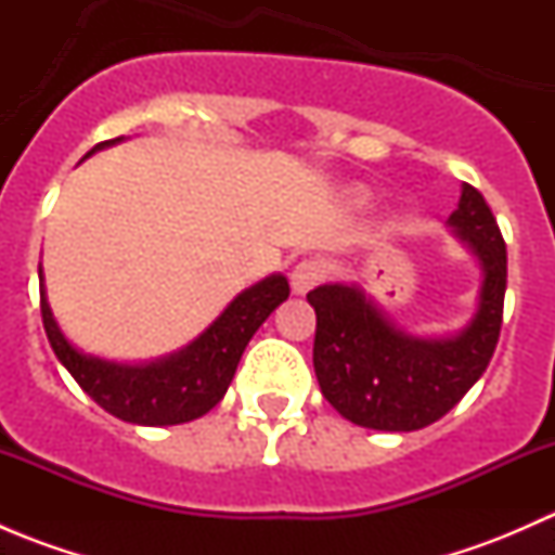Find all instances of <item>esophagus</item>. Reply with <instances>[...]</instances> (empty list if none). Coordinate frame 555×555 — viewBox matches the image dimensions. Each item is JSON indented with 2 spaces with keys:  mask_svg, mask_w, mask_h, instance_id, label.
Segmentation results:
<instances>
[{
  "mask_svg": "<svg viewBox=\"0 0 555 555\" xmlns=\"http://www.w3.org/2000/svg\"><path fill=\"white\" fill-rule=\"evenodd\" d=\"M324 273H327V268H324V262L317 260V257H306V260H300L298 266L293 268V273H289V282H293L295 295H306L309 289L317 287V284L324 279Z\"/></svg>",
  "mask_w": 555,
  "mask_h": 555,
  "instance_id": "obj_1",
  "label": "esophagus"
}]
</instances>
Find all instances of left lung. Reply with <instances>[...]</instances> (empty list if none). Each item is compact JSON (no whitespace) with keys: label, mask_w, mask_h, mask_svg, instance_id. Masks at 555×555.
<instances>
[{"label":"left lung","mask_w":555,"mask_h":555,"mask_svg":"<svg viewBox=\"0 0 555 555\" xmlns=\"http://www.w3.org/2000/svg\"><path fill=\"white\" fill-rule=\"evenodd\" d=\"M449 222L483 266L478 313L456 338L418 340L397 333L357 287L324 284L306 295L317 311L319 389L340 416L360 427L413 433L438 422L494 357L507 287L505 238L473 184L462 188Z\"/></svg>","instance_id":"left-lung-1"}]
</instances>
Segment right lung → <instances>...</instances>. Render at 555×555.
<instances>
[{
  "mask_svg": "<svg viewBox=\"0 0 555 555\" xmlns=\"http://www.w3.org/2000/svg\"><path fill=\"white\" fill-rule=\"evenodd\" d=\"M112 142H120V139L99 142L91 153ZM287 298V279H266L238 295L188 349L169 360L139 367L112 365V362L93 360L72 349L69 340L61 335L59 324L53 322L44 289H39V311H42L44 333L55 357L82 386V391H88L106 413L122 422L166 427V424H182L204 416L225 397L249 338Z\"/></svg>",
  "mask_w": 555,
  "mask_h": 555,
  "instance_id": "add662e5",
  "label": "right lung"
}]
</instances>
